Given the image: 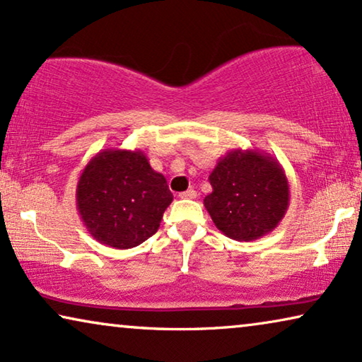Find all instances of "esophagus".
<instances>
[{
  "label": "esophagus",
  "mask_w": 362,
  "mask_h": 362,
  "mask_svg": "<svg viewBox=\"0 0 362 362\" xmlns=\"http://www.w3.org/2000/svg\"><path fill=\"white\" fill-rule=\"evenodd\" d=\"M177 196H180L181 199H194V197L197 196V192L194 189H187L185 192H180V194H177Z\"/></svg>",
  "instance_id": "obj_1"
}]
</instances>
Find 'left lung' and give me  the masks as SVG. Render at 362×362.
<instances>
[{"instance_id":"obj_1","label":"left lung","mask_w":362,"mask_h":362,"mask_svg":"<svg viewBox=\"0 0 362 362\" xmlns=\"http://www.w3.org/2000/svg\"><path fill=\"white\" fill-rule=\"evenodd\" d=\"M212 192L204 207L222 234L255 240L270 234L285 217L290 187L284 168L259 150H230L209 175Z\"/></svg>"}]
</instances>
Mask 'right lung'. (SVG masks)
<instances>
[{
    "instance_id": "1",
    "label": "right lung",
    "mask_w": 362,
    "mask_h": 362,
    "mask_svg": "<svg viewBox=\"0 0 362 362\" xmlns=\"http://www.w3.org/2000/svg\"><path fill=\"white\" fill-rule=\"evenodd\" d=\"M76 201L93 239L113 249H132L158 230L173 194L141 150L107 148L83 168Z\"/></svg>"
}]
</instances>
